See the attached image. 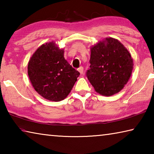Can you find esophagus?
Wrapping results in <instances>:
<instances>
[{
  "label": "esophagus",
  "instance_id": "34e87169",
  "mask_svg": "<svg viewBox=\"0 0 154 154\" xmlns=\"http://www.w3.org/2000/svg\"><path fill=\"white\" fill-rule=\"evenodd\" d=\"M78 71L80 72V74H83V66H80L79 69H78Z\"/></svg>",
  "mask_w": 154,
  "mask_h": 154
}]
</instances>
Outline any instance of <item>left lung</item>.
<instances>
[{
	"mask_svg": "<svg viewBox=\"0 0 154 154\" xmlns=\"http://www.w3.org/2000/svg\"><path fill=\"white\" fill-rule=\"evenodd\" d=\"M90 69L86 75L96 92L106 96L118 93L133 69L131 54L118 39L109 37L90 48Z\"/></svg>",
	"mask_w": 154,
	"mask_h": 154,
	"instance_id": "8db88e82",
	"label": "left lung"
}]
</instances>
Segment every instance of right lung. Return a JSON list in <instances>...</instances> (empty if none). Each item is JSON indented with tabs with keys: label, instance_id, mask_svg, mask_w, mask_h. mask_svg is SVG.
Masks as SVG:
<instances>
[{
	"label": "right lung",
	"instance_id": "obj_1",
	"mask_svg": "<svg viewBox=\"0 0 154 154\" xmlns=\"http://www.w3.org/2000/svg\"><path fill=\"white\" fill-rule=\"evenodd\" d=\"M64 52L54 41L46 43L36 49L28 64V75L34 89L54 102L66 98L80 75L64 59Z\"/></svg>",
	"mask_w": 154,
	"mask_h": 154
}]
</instances>
